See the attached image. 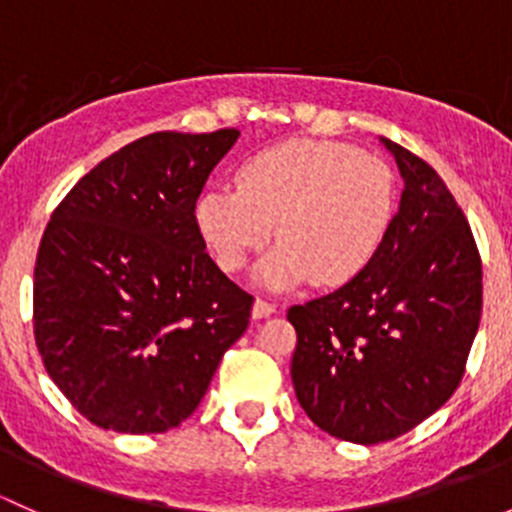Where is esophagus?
I'll return each instance as SVG.
<instances>
[{
  "label": "esophagus",
  "mask_w": 512,
  "mask_h": 512,
  "mask_svg": "<svg viewBox=\"0 0 512 512\" xmlns=\"http://www.w3.org/2000/svg\"><path fill=\"white\" fill-rule=\"evenodd\" d=\"M275 312L277 307L272 302H267V299H255V304H252V317L255 319H265Z\"/></svg>",
  "instance_id": "obj_1"
}]
</instances>
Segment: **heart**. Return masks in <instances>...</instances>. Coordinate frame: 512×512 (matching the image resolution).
Here are the masks:
<instances>
[{"label": "heart", "instance_id": "1", "mask_svg": "<svg viewBox=\"0 0 512 512\" xmlns=\"http://www.w3.org/2000/svg\"><path fill=\"white\" fill-rule=\"evenodd\" d=\"M394 213L396 178L386 160L349 143L302 138L247 160L237 188L205 190L195 227L223 272H240L275 227L280 245L257 267L262 285L342 287L371 265Z\"/></svg>", "mask_w": 512, "mask_h": 512}]
</instances>
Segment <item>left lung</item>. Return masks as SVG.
Returning <instances> with one entry per match:
<instances>
[{
  "mask_svg": "<svg viewBox=\"0 0 512 512\" xmlns=\"http://www.w3.org/2000/svg\"><path fill=\"white\" fill-rule=\"evenodd\" d=\"M381 143L404 178L384 245L352 282L287 312L299 406L329 436L364 446L451 399L483 309V267L456 198L426 160Z\"/></svg>",
  "mask_w": 512,
  "mask_h": 512,
  "instance_id": "1",
  "label": "left lung"
}]
</instances>
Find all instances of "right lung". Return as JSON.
<instances>
[{
    "instance_id": "1",
    "label": "right lung",
    "mask_w": 512,
    "mask_h": 512,
    "mask_svg": "<svg viewBox=\"0 0 512 512\" xmlns=\"http://www.w3.org/2000/svg\"><path fill=\"white\" fill-rule=\"evenodd\" d=\"M240 131H160L69 190L41 237L34 339L81 416L118 433L185 421L250 324L252 294L220 272L195 203Z\"/></svg>"
}]
</instances>
